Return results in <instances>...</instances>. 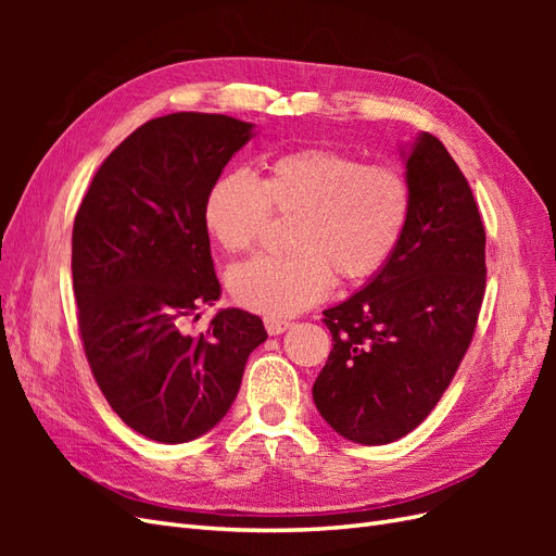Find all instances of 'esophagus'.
<instances>
[{"instance_id":"obj_1","label":"esophagus","mask_w":556,"mask_h":556,"mask_svg":"<svg viewBox=\"0 0 556 556\" xmlns=\"http://www.w3.org/2000/svg\"><path fill=\"white\" fill-rule=\"evenodd\" d=\"M264 327H266L268 336H278L282 331H288L292 327V323H288V319H278V317H266Z\"/></svg>"}]
</instances>
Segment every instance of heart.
<instances>
[{
    "label": "heart",
    "instance_id": "obj_1",
    "mask_svg": "<svg viewBox=\"0 0 556 556\" xmlns=\"http://www.w3.org/2000/svg\"><path fill=\"white\" fill-rule=\"evenodd\" d=\"M292 215L288 255H257L229 268L237 304L266 317H290L323 301L333 274L364 282L394 257L413 213V190L392 164H364L331 148L274 157L260 180L243 172L215 178L204 227L227 252L257 241L268 215Z\"/></svg>",
    "mask_w": 556,
    "mask_h": 556
}]
</instances>
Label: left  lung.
I'll return each mask as SVG.
<instances>
[{
    "mask_svg": "<svg viewBox=\"0 0 556 556\" xmlns=\"http://www.w3.org/2000/svg\"><path fill=\"white\" fill-rule=\"evenodd\" d=\"M406 160L413 213L394 257L325 311L333 350L313 401L343 439H403L441 401L473 341L484 296V225L470 185L429 131Z\"/></svg>",
    "mask_w": 556,
    "mask_h": 556,
    "instance_id": "8db88e82",
    "label": "left lung"
}]
</instances>
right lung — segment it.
Returning <instances> with one entry per match:
<instances>
[{
	"label": "right lung",
	"mask_w": 556,
	"mask_h": 556,
	"mask_svg": "<svg viewBox=\"0 0 556 556\" xmlns=\"http://www.w3.org/2000/svg\"><path fill=\"white\" fill-rule=\"evenodd\" d=\"M250 123L217 113L148 121L94 174L74 220L78 329L92 376L127 427L157 443L211 431L239 394L262 319L215 313L204 333L185 317L220 299L204 199ZM199 317V315H197Z\"/></svg>",
	"instance_id": "right-lung-1"
}]
</instances>
